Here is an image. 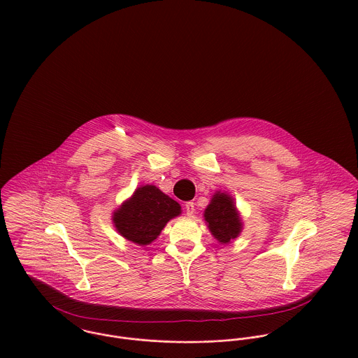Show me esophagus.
<instances>
[{
	"label": "esophagus",
	"mask_w": 358,
	"mask_h": 358,
	"mask_svg": "<svg viewBox=\"0 0 358 358\" xmlns=\"http://www.w3.org/2000/svg\"><path fill=\"white\" fill-rule=\"evenodd\" d=\"M194 210H196L194 203H186V204H185V212H186L187 216H193V215H194Z\"/></svg>",
	"instance_id": "34e87169"
}]
</instances>
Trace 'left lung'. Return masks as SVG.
Wrapping results in <instances>:
<instances>
[{"instance_id": "1", "label": "left lung", "mask_w": 358, "mask_h": 358, "mask_svg": "<svg viewBox=\"0 0 358 358\" xmlns=\"http://www.w3.org/2000/svg\"><path fill=\"white\" fill-rule=\"evenodd\" d=\"M204 216L210 233L222 244L236 238L241 231L243 224L234 201L224 193L213 196L210 204L205 209Z\"/></svg>"}]
</instances>
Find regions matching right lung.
<instances>
[{"instance_id": "right-lung-1", "label": "right lung", "mask_w": 358, "mask_h": 358, "mask_svg": "<svg viewBox=\"0 0 358 358\" xmlns=\"http://www.w3.org/2000/svg\"><path fill=\"white\" fill-rule=\"evenodd\" d=\"M180 213V205L152 185L139 187L113 215L118 233L127 240L148 245L165 224Z\"/></svg>"}]
</instances>
